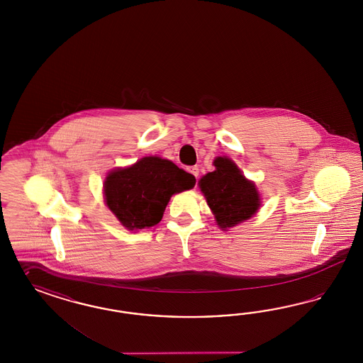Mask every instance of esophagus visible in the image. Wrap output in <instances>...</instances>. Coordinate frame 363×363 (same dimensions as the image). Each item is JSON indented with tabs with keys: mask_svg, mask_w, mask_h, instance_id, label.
Returning a JSON list of instances; mask_svg holds the SVG:
<instances>
[{
	"mask_svg": "<svg viewBox=\"0 0 363 363\" xmlns=\"http://www.w3.org/2000/svg\"><path fill=\"white\" fill-rule=\"evenodd\" d=\"M187 170H189V173H191L196 178H198V176H199V169H198V166H190Z\"/></svg>",
	"mask_w": 363,
	"mask_h": 363,
	"instance_id": "obj_1",
	"label": "esophagus"
}]
</instances>
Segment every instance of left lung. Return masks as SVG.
Segmentation results:
<instances>
[{
    "mask_svg": "<svg viewBox=\"0 0 363 363\" xmlns=\"http://www.w3.org/2000/svg\"><path fill=\"white\" fill-rule=\"evenodd\" d=\"M214 166V172L201 178L199 187L218 225L226 229L249 220L259 208V196L229 158L218 157Z\"/></svg>",
    "mask_w": 363,
    "mask_h": 363,
    "instance_id": "left-lung-1",
    "label": "left lung"
}]
</instances>
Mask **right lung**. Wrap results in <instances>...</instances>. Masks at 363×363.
I'll return each mask as SVG.
<instances>
[{
	"mask_svg": "<svg viewBox=\"0 0 363 363\" xmlns=\"http://www.w3.org/2000/svg\"><path fill=\"white\" fill-rule=\"evenodd\" d=\"M196 177L172 161L145 157L137 164L111 172L105 181L109 209L129 230L157 225L174 193L191 189Z\"/></svg>",
	"mask_w": 363,
	"mask_h": 363,
	"instance_id": "obj_1",
	"label": "right lung"
}]
</instances>
